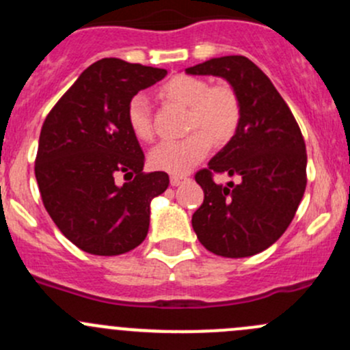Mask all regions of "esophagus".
Masks as SVG:
<instances>
[{
	"instance_id": "1",
	"label": "esophagus",
	"mask_w": 350,
	"mask_h": 350,
	"mask_svg": "<svg viewBox=\"0 0 350 350\" xmlns=\"http://www.w3.org/2000/svg\"><path fill=\"white\" fill-rule=\"evenodd\" d=\"M186 176H179V174H174V176H171V185L172 186H179L181 185V183H185L186 181Z\"/></svg>"
}]
</instances>
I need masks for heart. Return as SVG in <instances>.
<instances>
[{"label": "heart", "instance_id": "b5f03b06", "mask_svg": "<svg viewBox=\"0 0 350 350\" xmlns=\"http://www.w3.org/2000/svg\"><path fill=\"white\" fill-rule=\"evenodd\" d=\"M161 94L165 100L188 108L186 130L189 133L178 140H164L150 150L149 162L157 171L185 174L206 157L211 144L225 146L241 126L242 103L230 84H208L203 77L178 74L162 84ZM126 123L140 142L154 139V123L146 96L135 94L129 101Z\"/></svg>", "mask_w": 350, "mask_h": 350}]
</instances>
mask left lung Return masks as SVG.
Here are the masks:
<instances>
[{
	"mask_svg": "<svg viewBox=\"0 0 350 350\" xmlns=\"http://www.w3.org/2000/svg\"><path fill=\"white\" fill-rule=\"evenodd\" d=\"M186 72L224 77L242 103L234 139L195 174L204 193L191 220L198 241L232 259L262 252L284 234L305 193L301 130L269 77L243 55L210 59ZM225 172L241 183L217 185L213 176Z\"/></svg>",
	"mask_w": 350,
	"mask_h": 350,
	"instance_id": "obj_1",
	"label": "left lung"
}]
</instances>
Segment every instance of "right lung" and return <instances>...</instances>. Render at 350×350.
<instances>
[{"instance_id":"1","label":"right lung","mask_w":350,"mask_h":350,"mask_svg":"<svg viewBox=\"0 0 350 350\" xmlns=\"http://www.w3.org/2000/svg\"><path fill=\"white\" fill-rule=\"evenodd\" d=\"M165 74L101 59L83 70L42 125L35 157L42 201L59 230L84 252L118 256L147 237L150 201L167 189L169 176L142 171L146 157L126 123V105ZM116 174L131 181L116 187Z\"/></svg>"}]
</instances>
